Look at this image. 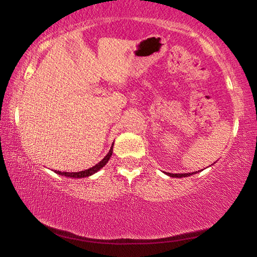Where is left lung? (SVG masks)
Returning <instances> with one entry per match:
<instances>
[{
    "label": "left lung",
    "mask_w": 257,
    "mask_h": 257,
    "mask_svg": "<svg viewBox=\"0 0 257 257\" xmlns=\"http://www.w3.org/2000/svg\"><path fill=\"white\" fill-rule=\"evenodd\" d=\"M198 172H193V173H178V174H173V173H166L167 175H170L172 178H186V177H191L193 174H196Z\"/></svg>",
    "instance_id": "obj_1"
}]
</instances>
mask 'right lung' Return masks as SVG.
<instances>
[{
  "label": "right lung",
  "mask_w": 257,
  "mask_h": 257,
  "mask_svg": "<svg viewBox=\"0 0 257 257\" xmlns=\"http://www.w3.org/2000/svg\"><path fill=\"white\" fill-rule=\"evenodd\" d=\"M112 151H113V144H112V146H111L110 151H108V153L104 157V159H101L99 163L94 165L93 167H90L89 170L80 171V172H61V171H55V173L56 174H59V175H63V177L72 178V179H80V178L90 177V175L97 173L98 171L101 170V168H103L105 165L107 164V161L110 160V158L112 156Z\"/></svg>",
  "instance_id": "obj_1"
}]
</instances>
